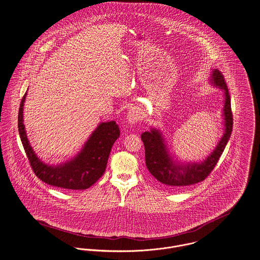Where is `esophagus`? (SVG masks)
<instances>
[{
    "label": "esophagus",
    "instance_id": "34e87169",
    "mask_svg": "<svg viewBox=\"0 0 260 260\" xmlns=\"http://www.w3.org/2000/svg\"><path fill=\"white\" fill-rule=\"evenodd\" d=\"M142 119V113L140 109L138 107H134L131 110H129L128 114H127V121L128 124L130 126H134L135 124H137L138 121H140Z\"/></svg>",
    "mask_w": 260,
    "mask_h": 260
}]
</instances>
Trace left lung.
<instances>
[{
    "label": "left lung",
    "mask_w": 260,
    "mask_h": 260,
    "mask_svg": "<svg viewBox=\"0 0 260 260\" xmlns=\"http://www.w3.org/2000/svg\"><path fill=\"white\" fill-rule=\"evenodd\" d=\"M209 83L223 92V107L221 119L223 133L213 151L202 161H184L176 158L171 152L166 138L160 129L151 127L150 131L142 133L145 146L146 166L152 176L168 189H179L204 181L213 171L221 156L233 131V114L231 97L222 74L212 70Z\"/></svg>",
    "instance_id": "8db88e82"
}]
</instances>
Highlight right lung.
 I'll return each mask as SVG.
<instances>
[{"mask_svg": "<svg viewBox=\"0 0 260 260\" xmlns=\"http://www.w3.org/2000/svg\"><path fill=\"white\" fill-rule=\"evenodd\" d=\"M26 92L19 109V133L25 154L39 179L50 186L68 189L90 188L104 174L111 148L120 136L115 121L100 122L84 143L81 150L70 160L49 165L38 157L30 146L24 124V105Z\"/></svg>", "mask_w": 260, "mask_h": 260, "instance_id": "right-lung-1", "label": "right lung"}]
</instances>
